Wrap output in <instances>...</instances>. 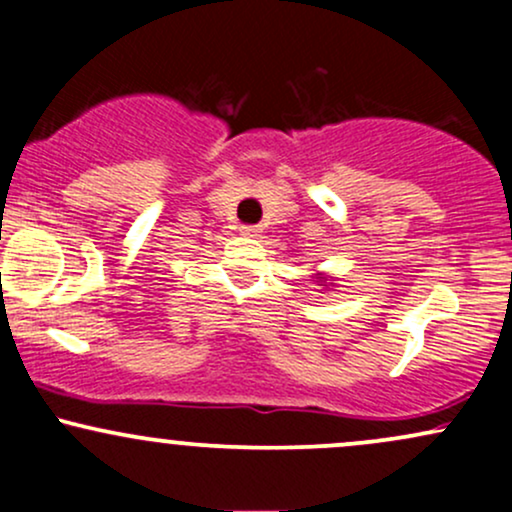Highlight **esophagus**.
Wrapping results in <instances>:
<instances>
[{
    "mask_svg": "<svg viewBox=\"0 0 512 512\" xmlns=\"http://www.w3.org/2000/svg\"><path fill=\"white\" fill-rule=\"evenodd\" d=\"M240 233H243V236H248V238H257L262 233V228L260 226H243V228H240Z\"/></svg>",
    "mask_w": 512,
    "mask_h": 512,
    "instance_id": "1",
    "label": "esophagus"
}]
</instances>
